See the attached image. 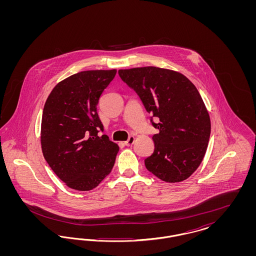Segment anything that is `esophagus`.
<instances>
[{
	"instance_id": "34e87169",
	"label": "esophagus",
	"mask_w": 256,
	"mask_h": 256,
	"mask_svg": "<svg viewBox=\"0 0 256 256\" xmlns=\"http://www.w3.org/2000/svg\"><path fill=\"white\" fill-rule=\"evenodd\" d=\"M134 140H135L134 136H132H132H130V137H128V139L124 142V145H126V146H132V145L134 143Z\"/></svg>"
}]
</instances>
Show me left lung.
Masks as SVG:
<instances>
[{
  "label": "left lung",
  "instance_id": "obj_1",
  "mask_svg": "<svg viewBox=\"0 0 256 256\" xmlns=\"http://www.w3.org/2000/svg\"><path fill=\"white\" fill-rule=\"evenodd\" d=\"M137 93L159 130L152 136L154 154L145 159L146 170L166 182L187 180L206 152L211 124L196 86L182 74L158 67L118 71ZM152 118L160 122L154 123Z\"/></svg>",
  "mask_w": 256,
  "mask_h": 256
}]
</instances>
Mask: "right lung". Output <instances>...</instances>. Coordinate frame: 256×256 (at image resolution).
Masks as SVG:
<instances>
[{"label":"right lung","mask_w":256,"mask_h":256,"mask_svg":"<svg viewBox=\"0 0 256 256\" xmlns=\"http://www.w3.org/2000/svg\"><path fill=\"white\" fill-rule=\"evenodd\" d=\"M116 70L74 74L54 86L41 122V146L52 170L68 187L89 191L110 174L119 146L108 135L97 112L98 98Z\"/></svg>","instance_id":"add662e5"}]
</instances>
